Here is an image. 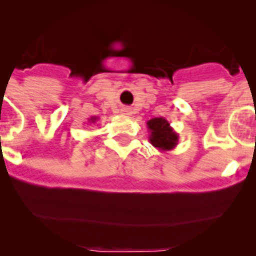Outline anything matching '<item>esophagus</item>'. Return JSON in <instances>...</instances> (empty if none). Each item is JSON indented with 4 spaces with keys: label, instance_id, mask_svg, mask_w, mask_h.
I'll list each match as a JSON object with an SVG mask.
<instances>
[{
    "label": "esophagus",
    "instance_id": "34e87169",
    "mask_svg": "<svg viewBox=\"0 0 256 256\" xmlns=\"http://www.w3.org/2000/svg\"><path fill=\"white\" fill-rule=\"evenodd\" d=\"M121 112V114H122V115H131V110L128 109V108H122V109L120 110Z\"/></svg>",
    "mask_w": 256,
    "mask_h": 256
}]
</instances>
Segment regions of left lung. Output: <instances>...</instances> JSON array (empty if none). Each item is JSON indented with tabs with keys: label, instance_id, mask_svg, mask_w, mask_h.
Returning a JSON list of instances; mask_svg holds the SVG:
<instances>
[{
	"label": "left lung",
	"instance_id": "1",
	"mask_svg": "<svg viewBox=\"0 0 256 256\" xmlns=\"http://www.w3.org/2000/svg\"><path fill=\"white\" fill-rule=\"evenodd\" d=\"M147 128L150 131V144L160 151H171L177 146L180 136L164 118H154L148 120Z\"/></svg>",
	"mask_w": 256,
	"mask_h": 256
}]
</instances>
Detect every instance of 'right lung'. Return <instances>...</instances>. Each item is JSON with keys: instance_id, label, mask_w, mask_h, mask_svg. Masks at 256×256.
Masks as SVG:
<instances>
[{"instance_id": "obj_1", "label": "right lung", "mask_w": 256, "mask_h": 256, "mask_svg": "<svg viewBox=\"0 0 256 256\" xmlns=\"http://www.w3.org/2000/svg\"><path fill=\"white\" fill-rule=\"evenodd\" d=\"M96 120H98L96 116H92V118H89V122L90 124H95V122H96Z\"/></svg>"}]
</instances>
